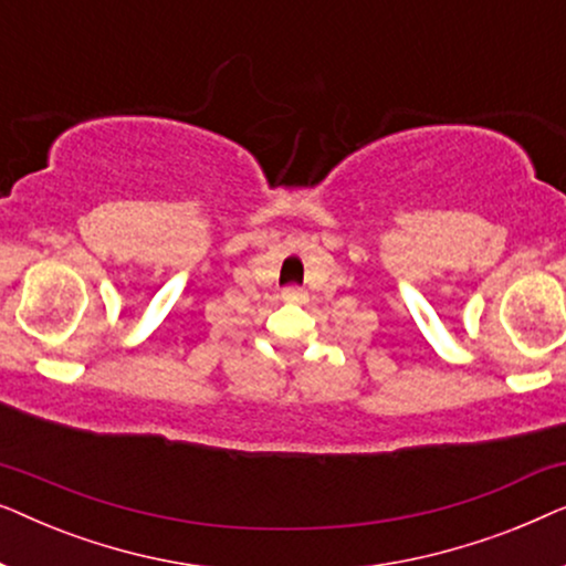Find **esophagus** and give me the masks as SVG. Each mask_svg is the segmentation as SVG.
Wrapping results in <instances>:
<instances>
[{
  "instance_id": "1",
  "label": "esophagus",
  "mask_w": 566,
  "mask_h": 566,
  "mask_svg": "<svg viewBox=\"0 0 566 566\" xmlns=\"http://www.w3.org/2000/svg\"><path fill=\"white\" fill-rule=\"evenodd\" d=\"M283 301H293V304H301V301H306V291L304 289H296V285H289V289H283Z\"/></svg>"
}]
</instances>
